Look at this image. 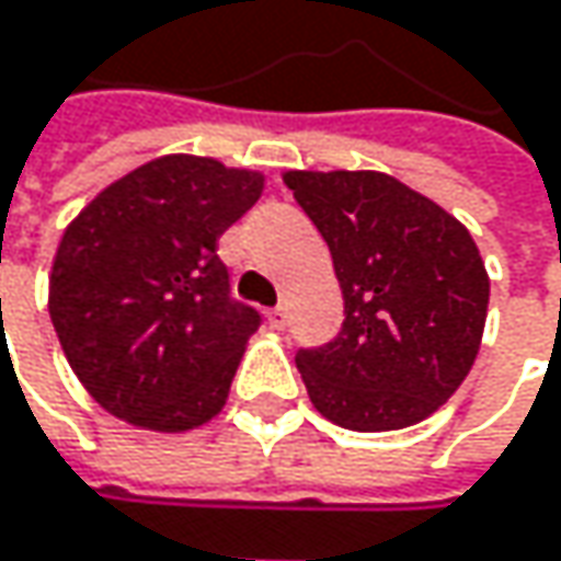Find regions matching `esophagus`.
Returning a JSON list of instances; mask_svg holds the SVG:
<instances>
[{"mask_svg":"<svg viewBox=\"0 0 561 561\" xmlns=\"http://www.w3.org/2000/svg\"><path fill=\"white\" fill-rule=\"evenodd\" d=\"M266 318H270V328H273V331H282V328L288 324V311H285V305L273 308V311H270Z\"/></svg>","mask_w":561,"mask_h":561,"instance_id":"obj_1","label":"esophagus"}]
</instances>
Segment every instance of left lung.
<instances>
[{
  "label": "left lung",
  "instance_id": "8db88e82",
  "mask_svg": "<svg viewBox=\"0 0 561 561\" xmlns=\"http://www.w3.org/2000/svg\"><path fill=\"white\" fill-rule=\"evenodd\" d=\"M324 237L341 334L295 364L311 405L351 432H392L451 399L481 351L491 279L468 227L383 171H285Z\"/></svg>",
  "mask_w": 561,
  "mask_h": 561
}]
</instances>
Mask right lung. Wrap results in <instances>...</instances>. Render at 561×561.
<instances>
[{
    "instance_id": "1",
    "label": "right lung",
    "mask_w": 561,
    "mask_h": 561,
    "mask_svg": "<svg viewBox=\"0 0 561 561\" xmlns=\"http://www.w3.org/2000/svg\"><path fill=\"white\" fill-rule=\"evenodd\" d=\"M263 184V171L207 156H159L67 224L48 311L70 370L110 415L174 435L224 409L260 314L230 298L217 240Z\"/></svg>"
}]
</instances>
